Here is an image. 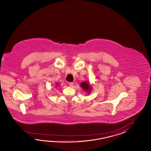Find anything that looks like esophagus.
<instances>
[{
	"instance_id": "34e87169",
	"label": "esophagus",
	"mask_w": 151,
	"mask_h": 151,
	"mask_svg": "<svg viewBox=\"0 0 151 151\" xmlns=\"http://www.w3.org/2000/svg\"><path fill=\"white\" fill-rule=\"evenodd\" d=\"M68 85H69L70 86H73V85H74V83H72V82H70V83H68Z\"/></svg>"
}]
</instances>
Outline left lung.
I'll return each instance as SVG.
<instances>
[{"label":"left lung","mask_w":151,"mask_h":151,"mask_svg":"<svg viewBox=\"0 0 151 151\" xmlns=\"http://www.w3.org/2000/svg\"><path fill=\"white\" fill-rule=\"evenodd\" d=\"M81 87H83L84 90L86 91H90V86L88 85V83H87L86 82H83L81 83Z\"/></svg>","instance_id":"obj_1"}]
</instances>
